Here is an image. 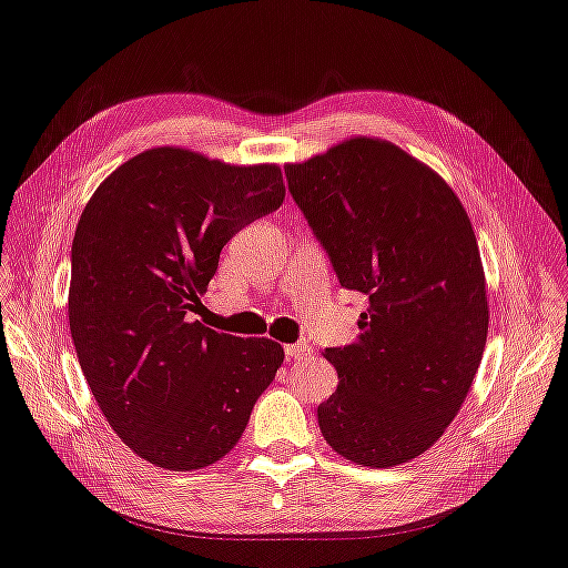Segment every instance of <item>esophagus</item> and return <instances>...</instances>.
Returning <instances> with one entry per match:
<instances>
[{"instance_id":"1","label":"esophagus","mask_w":568,"mask_h":568,"mask_svg":"<svg viewBox=\"0 0 568 568\" xmlns=\"http://www.w3.org/2000/svg\"><path fill=\"white\" fill-rule=\"evenodd\" d=\"M285 355L290 357V359H302V357H306V355H311V348H308V343H292V345H285Z\"/></svg>"}]
</instances>
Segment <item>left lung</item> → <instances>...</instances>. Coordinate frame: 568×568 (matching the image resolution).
<instances>
[{"label":"left lung","mask_w":568,"mask_h":568,"mask_svg":"<svg viewBox=\"0 0 568 568\" xmlns=\"http://www.w3.org/2000/svg\"><path fill=\"white\" fill-rule=\"evenodd\" d=\"M285 179L341 287L368 300L359 338L325 351L338 387L317 406L320 432L372 468L423 455L464 404L487 341L471 220L427 164L378 139L287 164Z\"/></svg>","instance_id":"obj_1"}]
</instances>
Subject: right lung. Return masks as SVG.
Here are the masks:
<instances>
[{
	"instance_id": "right-lung-1",
	"label": "right lung",
	"mask_w": 568,
	"mask_h": 568,
	"mask_svg": "<svg viewBox=\"0 0 568 568\" xmlns=\"http://www.w3.org/2000/svg\"><path fill=\"white\" fill-rule=\"evenodd\" d=\"M285 200L276 164L153 148L94 190L71 243L69 327L85 381L139 457L192 471L225 457L283 348L217 334L190 311L220 251Z\"/></svg>"
}]
</instances>
